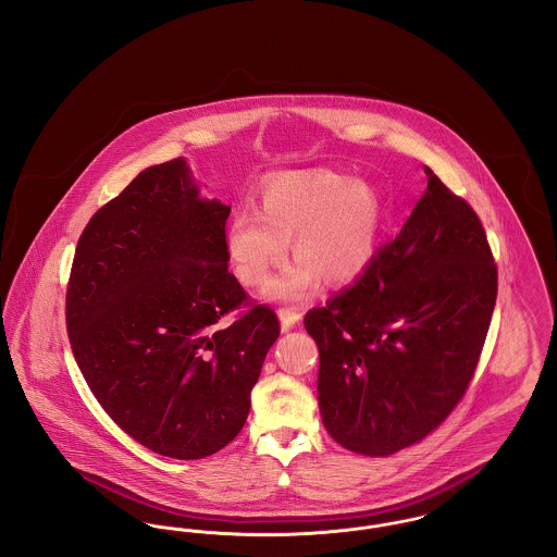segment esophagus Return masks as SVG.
I'll list each match as a JSON object with an SVG mask.
<instances>
[{"label":"esophagus","mask_w":557,"mask_h":557,"mask_svg":"<svg viewBox=\"0 0 557 557\" xmlns=\"http://www.w3.org/2000/svg\"><path fill=\"white\" fill-rule=\"evenodd\" d=\"M278 319L283 329H292L293 324L301 321V312L297 308L285 306V308H278Z\"/></svg>","instance_id":"obj_1"}]
</instances>
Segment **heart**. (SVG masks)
I'll list each match as a JSON object with an SVG mask.
<instances>
[{"label":"heart","mask_w":557,"mask_h":557,"mask_svg":"<svg viewBox=\"0 0 557 557\" xmlns=\"http://www.w3.org/2000/svg\"><path fill=\"white\" fill-rule=\"evenodd\" d=\"M380 222V193L371 184L329 170L297 172L265 182L258 211L238 207L224 240L238 281L258 287L285 260L293 238L299 260L265 295L297 301L310 295L319 274L326 283L354 278L373 253Z\"/></svg>","instance_id":"b5f03b06"}]
</instances>
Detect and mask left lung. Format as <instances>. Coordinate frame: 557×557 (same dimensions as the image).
<instances>
[{"instance_id":"left-lung-1","label":"left lung","mask_w":557,"mask_h":557,"mask_svg":"<svg viewBox=\"0 0 557 557\" xmlns=\"http://www.w3.org/2000/svg\"><path fill=\"white\" fill-rule=\"evenodd\" d=\"M425 176L398 236L304 319L321 354L322 423L367 457L421 442L459 405L497 301V264L478 213L430 168Z\"/></svg>"}]
</instances>
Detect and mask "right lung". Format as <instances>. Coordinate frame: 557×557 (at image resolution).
Masks as SVG:
<instances>
[{"instance_id": "1", "label": "right lung", "mask_w": 557, "mask_h": 557, "mask_svg": "<svg viewBox=\"0 0 557 557\" xmlns=\"http://www.w3.org/2000/svg\"><path fill=\"white\" fill-rule=\"evenodd\" d=\"M228 215L199 199L177 157L100 207L75 249L73 356L107 414L163 457L203 459L236 438L281 333L274 310L228 272Z\"/></svg>"}]
</instances>
